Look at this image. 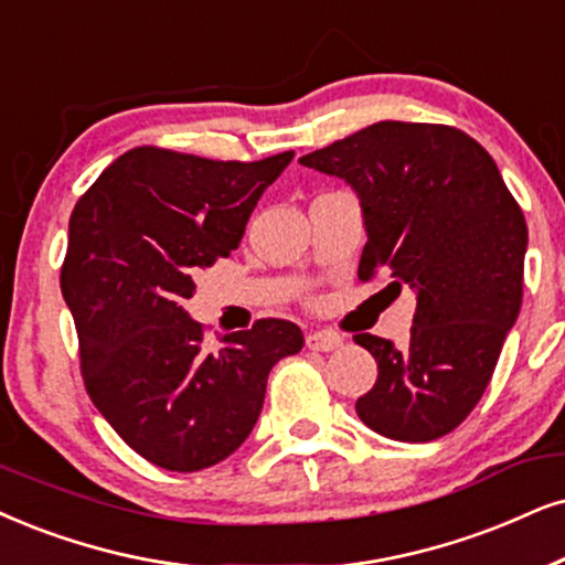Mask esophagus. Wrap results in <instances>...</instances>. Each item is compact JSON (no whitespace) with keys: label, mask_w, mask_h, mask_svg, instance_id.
Masks as SVG:
<instances>
[{"label":"esophagus","mask_w":565,"mask_h":565,"mask_svg":"<svg viewBox=\"0 0 565 565\" xmlns=\"http://www.w3.org/2000/svg\"><path fill=\"white\" fill-rule=\"evenodd\" d=\"M305 344H307V349H312V352H333V349H339L341 344H344V339L333 331H312V333H307Z\"/></svg>","instance_id":"obj_1"}]
</instances>
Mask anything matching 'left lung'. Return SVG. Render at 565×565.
<instances>
[{"mask_svg": "<svg viewBox=\"0 0 565 565\" xmlns=\"http://www.w3.org/2000/svg\"><path fill=\"white\" fill-rule=\"evenodd\" d=\"M299 163L360 198L362 281L385 268L417 295L404 349L354 335L377 362L356 414L404 443L451 433L488 388L524 291L526 221L495 161L456 127L375 122Z\"/></svg>", "mask_w": 565, "mask_h": 565, "instance_id": "1", "label": "left lung"}]
</instances>
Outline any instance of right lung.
I'll use <instances>...</instances> for the list:
<instances>
[{
  "mask_svg": "<svg viewBox=\"0 0 565 565\" xmlns=\"http://www.w3.org/2000/svg\"><path fill=\"white\" fill-rule=\"evenodd\" d=\"M291 159L132 148L70 216L62 297L85 388L119 438L169 472H200L237 451L260 417L270 367L305 344L295 323L266 318L209 349L184 310L192 276L237 249L249 213Z\"/></svg>",
  "mask_w": 565,
  "mask_h": 565,
  "instance_id": "1",
  "label": "right lung"
}]
</instances>
